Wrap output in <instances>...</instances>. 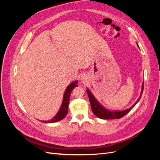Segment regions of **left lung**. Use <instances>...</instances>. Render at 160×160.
I'll return each mask as SVG.
<instances>
[{
  "instance_id": "obj_1",
  "label": "left lung",
  "mask_w": 160,
  "mask_h": 160,
  "mask_svg": "<svg viewBox=\"0 0 160 160\" xmlns=\"http://www.w3.org/2000/svg\"><path fill=\"white\" fill-rule=\"evenodd\" d=\"M137 45L138 46V43H137ZM143 84L144 83L143 82L141 94H140V96L139 97V98L137 100L136 102H135L130 108L125 109L123 111H110L105 109L98 102V100L95 98V97L93 95V94L91 93V92L89 90V89H87V93H88L89 99L90 101L92 112H93L97 117L102 119H119L123 117L124 115H125L128 113L129 112L131 109H132L134 106L138 103V101L140 100V99H141L142 94L143 91Z\"/></svg>"
}]
</instances>
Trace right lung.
I'll return each instance as SVG.
<instances>
[{
	"mask_svg": "<svg viewBox=\"0 0 160 160\" xmlns=\"http://www.w3.org/2000/svg\"><path fill=\"white\" fill-rule=\"evenodd\" d=\"M77 83H78V81H72L71 83L67 87L63 95V99H62V102L61 105V108L58 111L57 113L51 119L48 121H42L43 123H55L65 118L67 114L68 113V106L70 100V95L71 92L75 88L77 87Z\"/></svg>",
	"mask_w": 160,
	"mask_h": 160,
	"instance_id": "obj_1",
	"label": "right lung"
}]
</instances>
